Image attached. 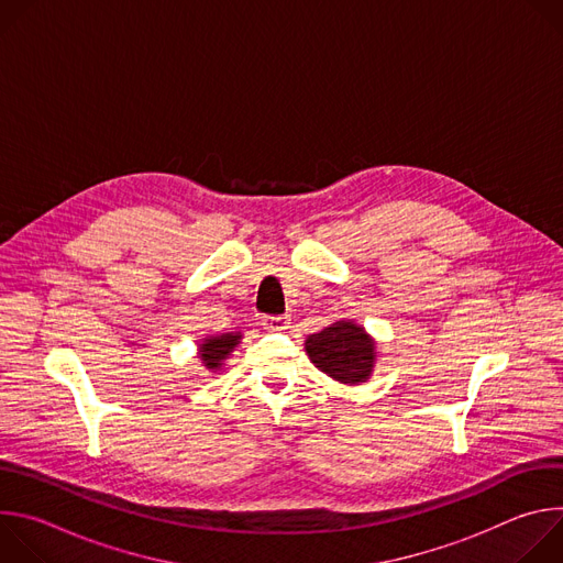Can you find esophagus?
<instances>
[{
  "instance_id": "1",
  "label": "esophagus",
  "mask_w": 563,
  "mask_h": 563,
  "mask_svg": "<svg viewBox=\"0 0 563 563\" xmlns=\"http://www.w3.org/2000/svg\"><path fill=\"white\" fill-rule=\"evenodd\" d=\"M289 325V316L287 313H278V316H263V328L267 332H283Z\"/></svg>"
}]
</instances>
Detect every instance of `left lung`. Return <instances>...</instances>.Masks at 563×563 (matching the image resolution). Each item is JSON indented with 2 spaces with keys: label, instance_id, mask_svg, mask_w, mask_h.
Masks as SVG:
<instances>
[{
  "label": "left lung",
  "instance_id": "8db88e82",
  "mask_svg": "<svg viewBox=\"0 0 563 563\" xmlns=\"http://www.w3.org/2000/svg\"><path fill=\"white\" fill-rule=\"evenodd\" d=\"M311 363L341 383H363L374 365V343L354 323H334L305 341Z\"/></svg>",
  "mask_w": 563,
  "mask_h": 563
}]
</instances>
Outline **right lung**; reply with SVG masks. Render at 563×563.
Listing matches in <instances>:
<instances>
[{
    "instance_id": "obj_1",
    "label": "right lung",
    "mask_w": 563,
    "mask_h": 563,
    "mask_svg": "<svg viewBox=\"0 0 563 563\" xmlns=\"http://www.w3.org/2000/svg\"><path fill=\"white\" fill-rule=\"evenodd\" d=\"M240 334H222V336H211L200 345V358L209 369H216L222 365V358L229 356V352L238 345Z\"/></svg>"
}]
</instances>
